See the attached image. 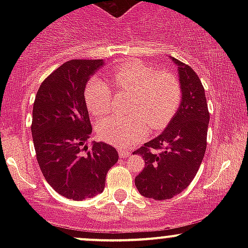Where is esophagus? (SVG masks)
Returning a JSON list of instances; mask_svg holds the SVG:
<instances>
[{
    "label": "esophagus",
    "mask_w": 248,
    "mask_h": 248,
    "mask_svg": "<svg viewBox=\"0 0 248 248\" xmlns=\"http://www.w3.org/2000/svg\"><path fill=\"white\" fill-rule=\"evenodd\" d=\"M119 155H120V157H121V158H127V157L131 156V152L126 151V150L120 149V150H119Z\"/></svg>",
    "instance_id": "1"
}]
</instances>
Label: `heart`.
<instances>
[{"label":"heart","instance_id":"heart-1","mask_svg":"<svg viewBox=\"0 0 248 248\" xmlns=\"http://www.w3.org/2000/svg\"><path fill=\"white\" fill-rule=\"evenodd\" d=\"M117 86L136 92L132 116L109 115L97 122V133L106 141L117 146H131L146 137L149 124L162 129L169 124L181 102V89L177 79L169 73H157L138 61H128L111 72ZM112 92L102 78L93 77L85 87L87 109L94 115L104 114L110 108Z\"/></svg>","mask_w":248,"mask_h":248}]
</instances>
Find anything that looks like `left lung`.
Segmentation results:
<instances>
[{"label":"left lung","instance_id":"left-lung-1","mask_svg":"<svg viewBox=\"0 0 248 248\" xmlns=\"http://www.w3.org/2000/svg\"><path fill=\"white\" fill-rule=\"evenodd\" d=\"M177 66L181 103L168 126L133 152L145 167L134 182L139 193L155 201L170 199L188 187L206 150L210 114L205 91L196 72L170 56Z\"/></svg>","mask_w":248,"mask_h":248}]
</instances>
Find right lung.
Masks as SVG:
<instances>
[{
  "mask_svg": "<svg viewBox=\"0 0 248 248\" xmlns=\"http://www.w3.org/2000/svg\"><path fill=\"white\" fill-rule=\"evenodd\" d=\"M106 64L103 60H72L42 82L32 111V138L39 168L47 184L73 201L93 198L106 186L117 161L107 142L86 145L92 133L85 87Z\"/></svg>",
  "mask_w": 248,
  "mask_h": 248,
  "instance_id": "1",
  "label": "right lung"
}]
</instances>
